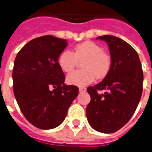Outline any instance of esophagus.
<instances>
[{"label":"esophagus","mask_w":152,"mask_h":152,"mask_svg":"<svg viewBox=\"0 0 152 152\" xmlns=\"http://www.w3.org/2000/svg\"><path fill=\"white\" fill-rule=\"evenodd\" d=\"M86 90H87V89H86L85 88H79V91H80V92H84V91H86Z\"/></svg>","instance_id":"esophagus-1"}]
</instances>
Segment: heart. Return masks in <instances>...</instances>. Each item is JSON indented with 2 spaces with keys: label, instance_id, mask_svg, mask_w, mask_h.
Here are the masks:
<instances>
[{
  "label": "heart",
  "instance_id": "obj_1",
  "mask_svg": "<svg viewBox=\"0 0 152 152\" xmlns=\"http://www.w3.org/2000/svg\"><path fill=\"white\" fill-rule=\"evenodd\" d=\"M81 62V70L72 72L67 76V82L76 86H85L95 78L101 80L107 76L111 68L110 55L103 51L94 42L86 41L75 46L73 51L64 50L58 57V64L62 71L69 72Z\"/></svg>",
  "mask_w": 152,
  "mask_h": 152
}]
</instances>
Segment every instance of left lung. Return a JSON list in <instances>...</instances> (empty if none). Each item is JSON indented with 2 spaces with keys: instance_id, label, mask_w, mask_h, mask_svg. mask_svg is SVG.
I'll return each instance as SVG.
<instances>
[{
  "instance_id": "8db88e82",
  "label": "left lung",
  "mask_w": 152,
  "mask_h": 152,
  "mask_svg": "<svg viewBox=\"0 0 152 152\" xmlns=\"http://www.w3.org/2000/svg\"><path fill=\"white\" fill-rule=\"evenodd\" d=\"M97 39L108 44L111 68L103 80L87 89L91 101L86 114L94 129L112 133L122 128L137 110L143 91L144 74L138 53L128 42L112 35ZM103 90L104 93H98Z\"/></svg>"
}]
</instances>
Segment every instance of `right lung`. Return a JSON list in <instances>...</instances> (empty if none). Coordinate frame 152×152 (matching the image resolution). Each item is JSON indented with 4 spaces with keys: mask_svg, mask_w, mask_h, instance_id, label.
<instances>
[{
    "mask_svg": "<svg viewBox=\"0 0 152 152\" xmlns=\"http://www.w3.org/2000/svg\"><path fill=\"white\" fill-rule=\"evenodd\" d=\"M67 40L44 35L28 42L15 57L13 91L20 110L31 125L41 129L57 127L79 94L75 85L64 84L58 57Z\"/></svg>",
    "mask_w": 152,
    "mask_h": 152,
    "instance_id": "add662e5",
    "label": "right lung"
}]
</instances>
